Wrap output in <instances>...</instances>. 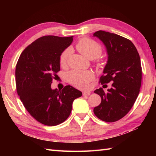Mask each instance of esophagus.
I'll list each match as a JSON object with an SVG mask.
<instances>
[{
    "label": "esophagus",
    "mask_w": 156,
    "mask_h": 156,
    "mask_svg": "<svg viewBox=\"0 0 156 156\" xmlns=\"http://www.w3.org/2000/svg\"><path fill=\"white\" fill-rule=\"evenodd\" d=\"M82 94L84 96H89L90 94V91H84L82 92Z\"/></svg>",
    "instance_id": "obj_1"
}]
</instances>
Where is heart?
<instances>
[{"label": "heart", "instance_id": "heart-1", "mask_svg": "<svg viewBox=\"0 0 156 156\" xmlns=\"http://www.w3.org/2000/svg\"><path fill=\"white\" fill-rule=\"evenodd\" d=\"M78 51L88 59H92L98 58L102 54L101 45L91 39L82 38L76 45ZM71 54V49L66 48L59 55V64L65 66L67 64L68 58ZM68 81L75 87L86 89L88 88L90 82L94 79V73L90 70H72L67 75Z\"/></svg>", "mask_w": 156, "mask_h": 156}]
</instances>
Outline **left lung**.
Instances as JSON below:
<instances>
[{"label": "left lung", "instance_id": "obj_1", "mask_svg": "<svg viewBox=\"0 0 156 156\" xmlns=\"http://www.w3.org/2000/svg\"><path fill=\"white\" fill-rule=\"evenodd\" d=\"M103 42L108 61L99 82L111 88L105 92L102 88L94 93L101 97V102L94 108V113L105 122L119 121L133 107L140 93L141 84V66L136 48L129 39L115 34L98 31L93 34Z\"/></svg>", "mask_w": 156, "mask_h": 156}]
</instances>
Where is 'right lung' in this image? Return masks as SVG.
Here are the masks:
<instances>
[{
    "label": "right lung",
    "instance_id": "1",
    "mask_svg": "<svg viewBox=\"0 0 156 156\" xmlns=\"http://www.w3.org/2000/svg\"><path fill=\"white\" fill-rule=\"evenodd\" d=\"M73 37L45 35L26 48L15 69L16 87L25 108L41 123L55 126L65 121L74 99L82 92L72 86L52 90L53 78L60 70L59 55L72 44Z\"/></svg>",
    "mask_w": 156,
    "mask_h": 156
}]
</instances>
